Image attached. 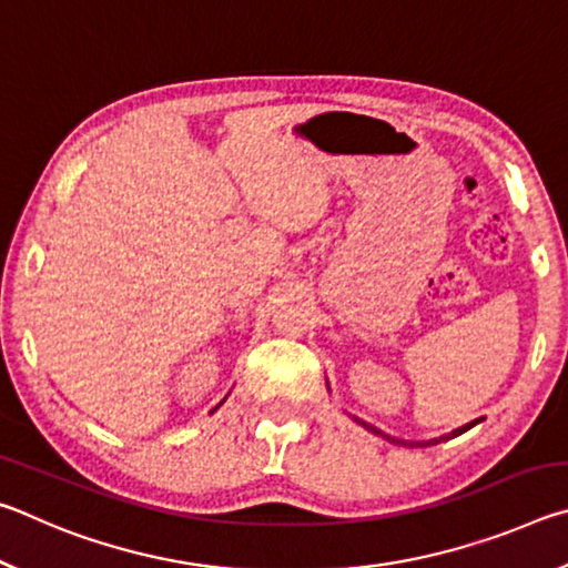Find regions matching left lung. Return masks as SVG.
<instances>
[{"label": "left lung", "mask_w": 568, "mask_h": 568, "mask_svg": "<svg viewBox=\"0 0 568 568\" xmlns=\"http://www.w3.org/2000/svg\"><path fill=\"white\" fill-rule=\"evenodd\" d=\"M355 423H361V426L365 428V430H371V434H376V436H381V438H386V440H390V444H403V446H434V444H438V440H448V438H456V436H460V434H466L468 428H474L476 423L480 420V418H476V420H470V423H466V426H460V428H456V430H450L448 436H440V438H434V440H423V444H413V440H400V438H393V436H388V434H383L381 428H376V426H371V423H365V420H361V418H353Z\"/></svg>", "instance_id": "8db88e82"}]
</instances>
